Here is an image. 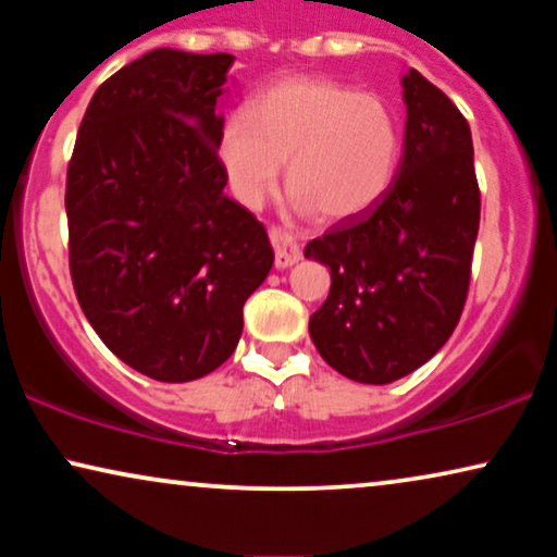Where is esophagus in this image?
Returning a JSON list of instances; mask_svg holds the SVG:
<instances>
[{
	"label": "esophagus",
	"instance_id": "34e87169",
	"mask_svg": "<svg viewBox=\"0 0 557 557\" xmlns=\"http://www.w3.org/2000/svg\"><path fill=\"white\" fill-rule=\"evenodd\" d=\"M269 238L273 246V263H276V269H288V265H294L296 261H299L301 248L292 233L281 231V227L273 225V227H269Z\"/></svg>",
	"mask_w": 557,
	"mask_h": 557
}]
</instances>
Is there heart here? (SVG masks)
<instances>
[{
  "mask_svg": "<svg viewBox=\"0 0 557 557\" xmlns=\"http://www.w3.org/2000/svg\"><path fill=\"white\" fill-rule=\"evenodd\" d=\"M218 157L233 195L256 208L276 187L281 162L299 212L349 220L387 193L400 126L387 101L319 75H292L231 113Z\"/></svg>",
  "mask_w": 557,
  "mask_h": 557,
  "instance_id": "1",
  "label": "heart"
}]
</instances>
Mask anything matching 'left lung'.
<instances>
[{
    "label": "left lung",
    "mask_w": 557,
    "mask_h": 557,
    "mask_svg": "<svg viewBox=\"0 0 557 557\" xmlns=\"http://www.w3.org/2000/svg\"><path fill=\"white\" fill-rule=\"evenodd\" d=\"M403 98L406 147L387 193L304 248L332 273L309 319L314 347L368 385L406 377L454 334L482 210L467 119L418 71L403 75Z\"/></svg>",
    "instance_id": "8db88e82"
}]
</instances>
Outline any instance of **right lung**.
I'll return each mask as SVG.
<instances>
[{
	"instance_id": "right-lung-1",
	"label": "right lung",
	"mask_w": 557,
	"mask_h": 557,
	"mask_svg": "<svg viewBox=\"0 0 557 557\" xmlns=\"http://www.w3.org/2000/svg\"><path fill=\"white\" fill-rule=\"evenodd\" d=\"M233 55L159 48L90 98L65 180L67 261L83 314L141 375L218 370L273 265L263 223L227 197L218 98Z\"/></svg>"
}]
</instances>
